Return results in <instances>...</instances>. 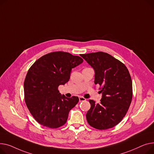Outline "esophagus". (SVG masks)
<instances>
[{
	"label": "esophagus",
	"instance_id": "obj_1",
	"mask_svg": "<svg viewBox=\"0 0 154 154\" xmlns=\"http://www.w3.org/2000/svg\"><path fill=\"white\" fill-rule=\"evenodd\" d=\"M79 100L80 102H81V101H86V99L84 97H83V96H79Z\"/></svg>",
	"mask_w": 154,
	"mask_h": 154
}]
</instances>
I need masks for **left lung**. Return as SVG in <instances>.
Segmentation results:
<instances>
[{"mask_svg":"<svg viewBox=\"0 0 154 154\" xmlns=\"http://www.w3.org/2000/svg\"><path fill=\"white\" fill-rule=\"evenodd\" d=\"M94 69V84L100 86L102 99L99 104L89 101L91 108L86 116L88 124L99 129L118 124L127 113L132 99V83L124 63L107 53L81 55Z\"/></svg>","mask_w":154,"mask_h":154,"instance_id":"8db88e82","label":"left lung"}]
</instances>
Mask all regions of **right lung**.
Here are the masks:
<instances>
[{"label": "right lung", "instance_id": "right-lung-1", "mask_svg": "<svg viewBox=\"0 0 154 154\" xmlns=\"http://www.w3.org/2000/svg\"><path fill=\"white\" fill-rule=\"evenodd\" d=\"M83 61L80 57L59 51L42 56L29 68L23 84L24 99L39 124L55 129L66 122L69 111L79 98L61 95L58 86L68 82L72 68Z\"/></svg>", "mask_w": 154, "mask_h": 154}]
</instances>
